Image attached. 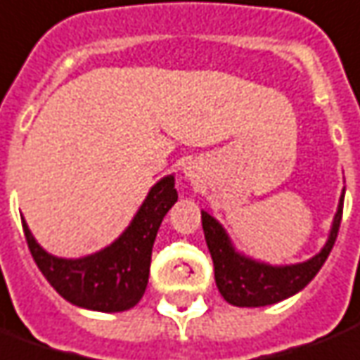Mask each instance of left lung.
<instances>
[{
    "label": "left lung",
    "mask_w": 360,
    "mask_h": 360,
    "mask_svg": "<svg viewBox=\"0 0 360 360\" xmlns=\"http://www.w3.org/2000/svg\"><path fill=\"white\" fill-rule=\"evenodd\" d=\"M343 215V195L339 200L338 213L333 219L330 238L320 254L312 259L297 266H266L254 259L236 254L229 242L223 226L217 223L207 211H201V225L205 233V242L215 266L217 289L226 302L234 307H267L279 300L292 297L295 292L304 289L320 271L323 262L330 256L331 248L338 238L339 225Z\"/></svg>",
    "instance_id": "left-lung-1"
}]
</instances>
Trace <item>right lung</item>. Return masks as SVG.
Returning <instances> with one entry per match:
<instances>
[{"label":"right lung","mask_w":360,"mask_h":360,"mask_svg":"<svg viewBox=\"0 0 360 360\" xmlns=\"http://www.w3.org/2000/svg\"><path fill=\"white\" fill-rule=\"evenodd\" d=\"M178 193L174 176L153 186L127 231L108 248L81 259H62L40 248L22 221L25 238L38 269L71 304L96 312H122L135 307L149 281L151 252L162 217Z\"/></svg>","instance_id":"1"}]
</instances>
